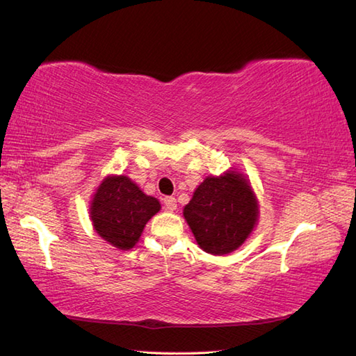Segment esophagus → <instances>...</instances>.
Listing matches in <instances>:
<instances>
[{
  "label": "esophagus",
  "mask_w": 356,
  "mask_h": 356,
  "mask_svg": "<svg viewBox=\"0 0 356 356\" xmlns=\"http://www.w3.org/2000/svg\"><path fill=\"white\" fill-rule=\"evenodd\" d=\"M163 205L168 211H176L177 209V200L174 197H165L163 199Z\"/></svg>",
  "instance_id": "esophagus-1"
}]
</instances>
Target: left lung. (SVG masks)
<instances>
[{"instance_id":"8db88e82","label":"left lung","mask_w":356,"mask_h":356,"mask_svg":"<svg viewBox=\"0 0 356 356\" xmlns=\"http://www.w3.org/2000/svg\"><path fill=\"white\" fill-rule=\"evenodd\" d=\"M186 223L203 251L225 255L245 243L259 218V203L243 174L207 177L184 208Z\"/></svg>"}]
</instances>
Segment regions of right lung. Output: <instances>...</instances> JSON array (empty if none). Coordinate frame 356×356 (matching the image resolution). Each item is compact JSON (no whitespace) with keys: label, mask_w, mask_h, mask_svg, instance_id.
<instances>
[{"label":"right lung","mask_w":356,"mask_h":356,"mask_svg":"<svg viewBox=\"0 0 356 356\" xmlns=\"http://www.w3.org/2000/svg\"><path fill=\"white\" fill-rule=\"evenodd\" d=\"M161 209V203L127 176H108L97 188L90 218L95 231L118 249L128 251L139 241L147 222Z\"/></svg>","instance_id":"right-lung-1"}]
</instances>
